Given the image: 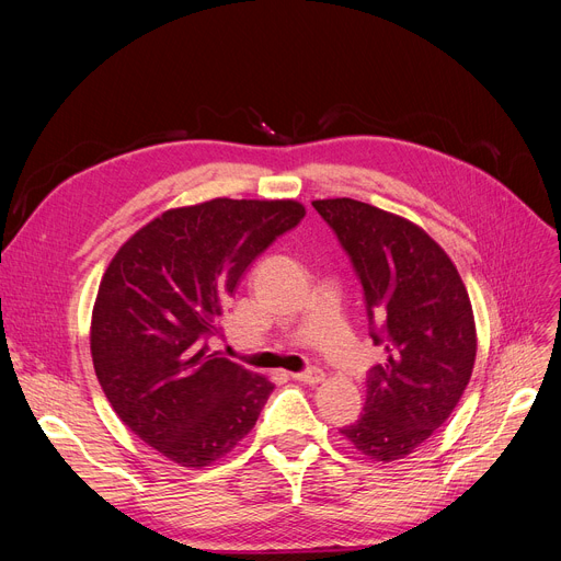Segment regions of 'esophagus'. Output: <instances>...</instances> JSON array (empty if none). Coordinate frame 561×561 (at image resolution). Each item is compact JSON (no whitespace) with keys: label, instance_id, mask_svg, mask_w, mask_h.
I'll list each match as a JSON object with an SVG mask.
<instances>
[{"label":"esophagus","instance_id":"1","mask_svg":"<svg viewBox=\"0 0 561 561\" xmlns=\"http://www.w3.org/2000/svg\"><path fill=\"white\" fill-rule=\"evenodd\" d=\"M290 377L298 379V381H305V385H318V381L325 379V373L318 370V368H311V370H302V373H293Z\"/></svg>","mask_w":561,"mask_h":561}]
</instances>
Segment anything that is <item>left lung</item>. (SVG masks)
<instances>
[{
    "mask_svg": "<svg viewBox=\"0 0 561 561\" xmlns=\"http://www.w3.org/2000/svg\"><path fill=\"white\" fill-rule=\"evenodd\" d=\"M311 204L350 254L370 336L387 355L366 379L362 419L341 434L373 461L404 459L450 419L473 375L478 332L468 290L416 222L350 197Z\"/></svg>",
    "mask_w": 561,
    "mask_h": 561,
    "instance_id": "1",
    "label": "left lung"
}]
</instances>
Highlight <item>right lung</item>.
Returning <instances> with one entry per match:
<instances>
[{
  "label": "right lung",
  "mask_w": 561,
  "mask_h": 561,
  "mask_svg": "<svg viewBox=\"0 0 561 561\" xmlns=\"http://www.w3.org/2000/svg\"><path fill=\"white\" fill-rule=\"evenodd\" d=\"M298 199L176 206L115 252L91 318V355L121 421L165 459L204 468L243 440L273 381L204 341L248 265L305 218Z\"/></svg>",
  "instance_id": "add662e5"
}]
</instances>
